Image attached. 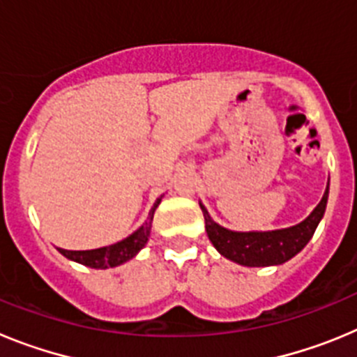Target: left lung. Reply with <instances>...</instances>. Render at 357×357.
<instances>
[{"mask_svg": "<svg viewBox=\"0 0 357 357\" xmlns=\"http://www.w3.org/2000/svg\"><path fill=\"white\" fill-rule=\"evenodd\" d=\"M327 195L329 188L326 189L320 204L304 222L289 229L272 230V232H232L214 223L206 207L202 204L200 207L206 218L207 236L220 254L243 266H272L291 259L313 238L314 230L326 213Z\"/></svg>", "mask_w": 357, "mask_h": 357, "instance_id": "obj_1", "label": "left lung"}]
</instances>
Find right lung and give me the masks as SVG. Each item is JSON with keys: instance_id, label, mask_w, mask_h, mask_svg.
I'll return each mask as SVG.
<instances>
[{"instance_id": "1", "label": "right lung", "mask_w": 357, "mask_h": 357, "mask_svg": "<svg viewBox=\"0 0 357 357\" xmlns=\"http://www.w3.org/2000/svg\"><path fill=\"white\" fill-rule=\"evenodd\" d=\"M160 204V198H157V202L151 207L150 214H153V211L157 209V206ZM151 229V216L144 222L143 227L135 230L134 234H130L128 238H125L123 241L114 243V245H109V247L103 248H94V250H64V248H59L62 255H66L68 259L77 261V263L85 264L89 268H112L119 266V264L127 263L128 259H132L141 248L146 245L148 236H150Z\"/></svg>"}]
</instances>
